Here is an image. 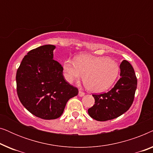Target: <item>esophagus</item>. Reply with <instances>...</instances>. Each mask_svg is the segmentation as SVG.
<instances>
[{"label": "esophagus", "instance_id": "1", "mask_svg": "<svg viewBox=\"0 0 153 153\" xmlns=\"http://www.w3.org/2000/svg\"><path fill=\"white\" fill-rule=\"evenodd\" d=\"M84 95H85V93H83V92L81 91H79V97H83V96Z\"/></svg>", "mask_w": 153, "mask_h": 153}]
</instances>
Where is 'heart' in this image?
<instances>
[{
	"instance_id": "heart-1",
	"label": "heart",
	"mask_w": 153,
	"mask_h": 153,
	"mask_svg": "<svg viewBox=\"0 0 153 153\" xmlns=\"http://www.w3.org/2000/svg\"><path fill=\"white\" fill-rule=\"evenodd\" d=\"M64 75L70 83L78 81L84 76L88 89L93 93L108 90L118 78L120 68L111 58L92 55L79 56L76 60L64 62Z\"/></svg>"
}]
</instances>
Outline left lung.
Masks as SVG:
<instances>
[{"label": "left lung", "mask_w": 153, "mask_h": 153, "mask_svg": "<svg viewBox=\"0 0 153 153\" xmlns=\"http://www.w3.org/2000/svg\"><path fill=\"white\" fill-rule=\"evenodd\" d=\"M120 78L107 93L93 95L95 104L88 112L92 118L106 121L116 118L130 108L134 99L137 79L131 65L123 60L120 65Z\"/></svg>", "instance_id": "obj_1"}]
</instances>
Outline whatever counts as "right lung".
I'll return each mask as SVG.
<instances>
[{
	"label": "right lung",
	"instance_id": "add662e5",
	"mask_svg": "<svg viewBox=\"0 0 153 153\" xmlns=\"http://www.w3.org/2000/svg\"><path fill=\"white\" fill-rule=\"evenodd\" d=\"M54 45L32 49L16 71V92L23 106L34 116L53 120L61 116L67 102L79 93L65 80L63 68L53 60Z\"/></svg>",
	"mask_w": 153,
	"mask_h": 153
}]
</instances>
